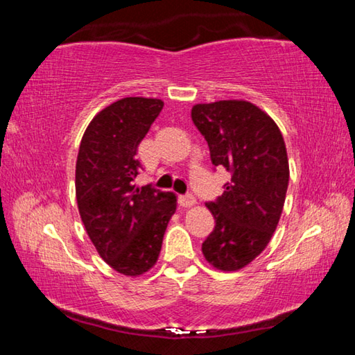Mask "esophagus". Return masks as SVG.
Here are the masks:
<instances>
[{
	"instance_id": "34e87169",
	"label": "esophagus",
	"mask_w": 355,
	"mask_h": 355,
	"mask_svg": "<svg viewBox=\"0 0 355 355\" xmlns=\"http://www.w3.org/2000/svg\"><path fill=\"white\" fill-rule=\"evenodd\" d=\"M178 203H180V207H183V208H191V207L196 205L197 199L192 194H186V196L178 197Z\"/></svg>"
}]
</instances>
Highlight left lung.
Instances as JSON below:
<instances>
[{"instance_id":"8db88e82","label":"left lung","mask_w":355,"mask_h":355,"mask_svg":"<svg viewBox=\"0 0 355 355\" xmlns=\"http://www.w3.org/2000/svg\"><path fill=\"white\" fill-rule=\"evenodd\" d=\"M192 122L214 166L232 173L224 194L207 203L214 230L202 252L219 271H239L266 249L284 209L290 166L277 123L245 100L197 103Z\"/></svg>"}]
</instances>
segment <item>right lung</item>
<instances>
[{
  "label": "right lung",
  "mask_w": 355,
  "mask_h": 355,
  "mask_svg": "<svg viewBox=\"0 0 355 355\" xmlns=\"http://www.w3.org/2000/svg\"><path fill=\"white\" fill-rule=\"evenodd\" d=\"M159 98L125 97L95 116L76 158L75 189L81 220L98 255L119 274L139 277L158 261L177 209L173 192L137 188V147L159 116Z\"/></svg>",
  "instance_id": "add662e5"
}]
</instances>
